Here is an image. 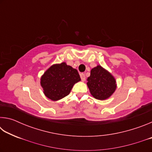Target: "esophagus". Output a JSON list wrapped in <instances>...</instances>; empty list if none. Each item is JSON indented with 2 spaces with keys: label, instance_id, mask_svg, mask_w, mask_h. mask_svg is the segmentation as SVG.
<instances>
[{
  "label": "esophagus",
  "instance_id": "34e87169",
  "mask_svg": "<svg viewBox=\"0 0 152 152\" xmlns=\"http://www.w3.org/2000/svg\"><path fill=\"white\" fill-rule=\"evenodd\" d=\"M80 78L82 80V81H85L86 77H85V75H84V74L81 73L80 74Z\"/></svg>",
  "mask_w": 152,
  "mask_h": 152
}]
</instances>
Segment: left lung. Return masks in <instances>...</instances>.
Listing matches in <instances>:
<instances>
[{
	"instance_id": "1",
	"label": "left lung",
	"mask_w": 152,
	"mask_h": 152,
	"mask_svg": "<svg viewBox=\"0 0 152 152\" xmlns=\"http://www.w3.org/2000/svg\"><path fill=\"white\" fill-rule=\"evenodd\" d=\"M90 92L95 99L104 100L111 96L116 89V82L110 73L98 66L92 69L88 79Z\"/></svg>"
}]
</instances>
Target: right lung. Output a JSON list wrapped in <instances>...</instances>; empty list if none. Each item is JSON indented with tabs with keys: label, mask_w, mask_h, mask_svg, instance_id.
Wrapping results in <instances>:
<instances>
[{
	"label": "right lung",
	"mask_w": 152,
	"mask_h": 152,
	"mask_svg": "<svg viewBox=\"0 0 152 152\" xmlns=\"http://www.w3.org/2000/svg\"><path fill=\"white\" fill-rule=\"evenodd\" d=\"M80 80L76 69L66 63L51 66L41 78V85L45 96L58 101L68 95L74 84Z\"/></svg>",
	"instance_id": "right-lung-1"
}]
</instances>
